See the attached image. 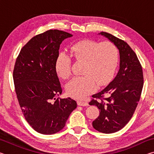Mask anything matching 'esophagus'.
<instances>
[{
	"instance_id": "obj_1",
	"label": "esophagus",
	"mask_w": 154,
	"mask_h": 154,
	"mask_svg": "<svg viewBox=\"0 0 154 154\" xmlns=\"http://www.w3.org/2000/svg\"><path fill=\"white\" fill-rule=\"evenodd\" d=\"M77 105L79 106H88V103L86 102V101H83V100H77Z\"/></svg>"
}]
</instances>
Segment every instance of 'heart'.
<instances>
[{
    "instance_id": "obj_1",
    "label": "heart",
    "mask_w": 154,
    "mask_h": 154,
    "mask_svg": "<svg viewBox=\"0 0 154 154\" xmlns=\"http://www.w3.org/2000/svg\"><path fill=\"white\" fill-rule=\"evenodd\" d=\"M70 54L62 52L57 57L55 69L62 79L72 74V58L83 62V76L72 78L66 85L68 94L75 98H83L93 92L96 86L107 84L113 77L118 61V50L113 43L108 41L99 43L85 39L73 44Z\"/></svg>"
}]
</instances>
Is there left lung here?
Returning a JSON list of instances; mask_svg holds the SVG:
<instances>
[{"label":"left lung","instance_id":"obj_1","mask_svg":"<svg viewBox=\"0 0 154 154\" xmlns=\"http://www.w3.org/2000/svg\"><path fill=\"white\" fill-rule=\"evenodd\" d=\"M118 49L119 69L116 77L89 103L100 111L92 122L94 128L105 134L113 133L126 126L133 116L143 86L141 65L136 54L124 41L111 34L99 33Z\"/></svg>","mask_w":154,"mask_h":154}]
</instances>
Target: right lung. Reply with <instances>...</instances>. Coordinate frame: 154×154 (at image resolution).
I'll list each match as a JSON object with an SVG mask.
<instances>
[{
	"label": "right lung",
	"mask_w": 154,
	"mask_h": 154,
	"mask_svg": "<svg viewBox=\"0 0 154 154\" xmlns=\"http://www.w3.org/2000/svg\"><path fill=\"white\" fill-rule=\"evenodd\" d=\"M71 34L49 30L34 36L21 49L13 77L20 106L28 123L38 133L61 130L77 107L71 98H56L62 90L55 64L60 45Z\"/></svg>",
	"instance_id": "right-lung-1"
}]
</instances>
